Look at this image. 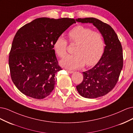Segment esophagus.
Instances as JSON below:
<instances>
[{
	"label": "esophagus",
	"instance_id": "34e87169",
	"mask_svg": "<svg viewBox=\"0 0 133 133\" xmlns=\"http://www.w3.org/2000/svg\"><path fill=\"white\" fill-rule=\"evenodd\" d=\"M66 71L68 72V73H70V74H71V73H73L74 71H71V70H66Z\"/></svg>",
	"mask_w": 133,
	"mask_h": 133
}]
</instances>
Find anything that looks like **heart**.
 I'll use <instances>...</instances> for the list:
<instances>
[{
  "mask_svg": "<svg viewBox=\"0 0 133 133\" xmlns=\"http://www.w3.org/2000/svg\"><path fill=\"white\" fill-rule=\"evenodd\" d=\"M70 42L76 43L73 55H68L60 62V64L70 69H76L84 65H92L98 62L104 50L103 36L100 33L83 25H77L68 34ZM54 49L59 57L66 55L67 42L62 36L58 37L54 43Z\"/></svg>",
  "mask_w": 133,
  "mask_h": 133,
  "instance_id": "obj_1",
  "label": "heart"
}]
</instances>
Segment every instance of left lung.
Wrapping results in <instances>:
<instances>
[{"instance_id":"obj_1","label":"left lung","mask_w":133,"mask_h":133,"mask_svg":"<svg viewBox=\"0 0 133 133\" xmlns=\"http://www.w3.org/2000/svg\"><path fill=\"white\" fill-rule=\"evenodd\" d=\"M82 23H91L103 36L105 44L104 53L97 64L83 72V80L76 87L80 95L86 98L100 97L110 91L117 83L123 66L122 46L114 29L94 18L76 19Z\"/></svg>"}]
</instances>
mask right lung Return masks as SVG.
<instances>
[{"instance_id":"obj_1","label":"right lung","mask_w":133,"mask_h":133,"mask_svg":"<svg viewBox=\"0 0 133 133\" xmlns=\"http://www.w3.org/2000/svg\"><path fill=\"white\" fill-rule=\"evenodd\" d=\"M75 23L74 19L39 18L23 26L14 36L9 56L12 81L24 95L37 99L49 95L57 82L55 41Z\"/></svg>"}]
</instances>
